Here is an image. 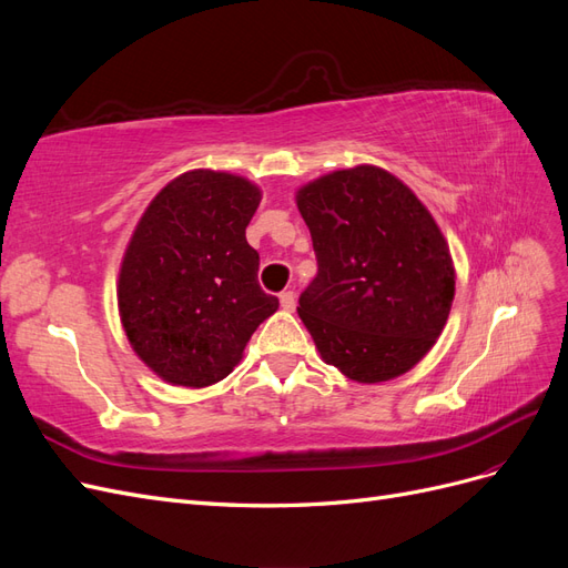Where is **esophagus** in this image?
Wrapping results in <instances>:
<instances>
[{"mask_svg": "<svg viewBox=\"0 0 568 568\" xmlns=\"http://www.w3.org/2000/svg\"><path fill=\"white\" fill-rule=\"evenodd\" d=\"M280 303H282V307H284L286 313L294 311V307H296V294H294V291H282Z\"/></svg>", "mask_w": 568, "mask_h": 568, "instance_id": "obj_1", "label": "esophagus"}]
</instances>
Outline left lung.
Listing matches in <instances>:
<instances>
[{"label":"left lung","mask_w":568,"mask_h":568,"mask_svg":"<svg viewBox=\"0 0 568 568\" xmlns=\"http://www.w3.org/2000/svg\"><path fill=\"white\" fill-rule=\"evenodd\" d=\"M296 205L317 255L298 317L320 357L357 384L398 379L448 322V239L403 180L369 163L298 186Z\"/></svg>","instance_id":"obj_1"}]
</instances>
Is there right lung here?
<instances>
[{
	"label": "right lung",
	"instance_id": "obj_1",
	"mask_svg": "<svg viewBox=\"0 0 568 568\" xmlns=\"http://www.w3.org/2000/svg\"><path fill=\"white\" fill-rule=\"evenodd\" d=\"M261 186L196 168L151 199L118 272V315L134 355L170 386L205 388L242 363L280 301L257 284L246 227Z\"/></svg>",
	"mask_w": 568,
	"mask_h": 568
}]
</instances>
